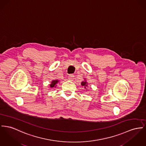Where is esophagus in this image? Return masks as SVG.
<instances>
[{"instance_id": "obj_1", "label": "esophagus", "mask_w": 146, "mask_h": 146, "mask_svg": "<svg viewBox=\"0 0 146 146\" xmlns=\"http://www.w3.org/2000/svg\"><path fill=\"white\" fill-rule=\"evenodd\" d=\"M74 78H75V76L74 75H72V74H71V75H69L68 78V80H70V81H73L74 79Z\"/></svg>"}]
</instances>
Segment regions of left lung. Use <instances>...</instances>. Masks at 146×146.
<instances>
[{"instance_id":"obj_1","label":"left lung","mask_w":146,"mask_h":146,"mask_svg":"<svg viewBox=\"0 0 146 146\" xmlns=\"http://www.w3.org/2000/svg\"><path fill=\"white\" fill-rule=\"evenodd\" d=\"M88 82H87L86 78H84V81H83L81 82V85L82 86H84V87L85 88H86L87 87H88ZM86 90H87V89H86Z\"/></svg>"}]
</instances>
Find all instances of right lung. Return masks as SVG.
I'll use <instances>...</instances> for the list:
<instances>
[{
    "mask_svg": "<svg viewBox=\"0 0 146 146\" xmlns=\"http://www.w3.org/2000/svg\"><path fill=\"white\" fill-rule=\"evenodd\" d=\"M59 80H52L51 82V84H50V88H55V87H56L57 86V85H56V84L59 82Z\"/></svg>",
    "mask_w": 146,
    "mask_h": 146,
    "instance_id": "obj_1",
    "label": "right lung"
}]
</instances>
